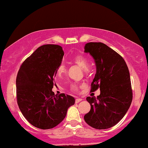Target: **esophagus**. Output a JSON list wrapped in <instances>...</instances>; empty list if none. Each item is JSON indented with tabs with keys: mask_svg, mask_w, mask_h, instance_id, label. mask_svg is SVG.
<instances>
[{
	"mask_svg": "<svg viewBox=\"0 0 148 148\" xmlns=\"http://www.w3.org/2000/svg\"><path fill=\"white\" fill-rule=\"evenodd\" d=\"M82 99H80V98H77V99H76V100H75V102L77 103H79V102H80V101H82Z\"/></svg>",
	"mask_w": 148,
	"mask_h": 148,
	"instance_id": "1",
	"label": "esophagus"
}]
</instances>
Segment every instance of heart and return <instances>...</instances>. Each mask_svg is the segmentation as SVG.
<instances>
[{
    "label": "heart",
    "instance_id": "heart-1",
    "mask_svg": "<svg viewBox=\"0 0 148 148\" xmlns=\"http://www.w3.org/2000/svg\"><path fill=\"white\" fill-rule=\"evenodd\" d=\"M72 61L74 62L76 64H77L79 67H81V69H84V70H87L88 68V66H89V62L87 60L86 57L83 56L79 55L76 56L75 57L73 58ZM66 69L64 67V64H60L56 69V74L58 76H61L63 73L65 72ZM71 89L73 90L74 91H77L78 90V87L76 85L72 84L71 86Z\"/></svg>",
    "mask_w": 148,
    "mask_h": 148
}]
</instances>
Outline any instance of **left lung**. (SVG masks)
Instances as JSON below:
<instances>
[{
    "instance_id": "obj_1",
    "label": "left lung",
    "mask_w": 148,
    "mask_h": 148,
    "mask_svg": "<svg viewBox=\"0 0 148 148\" xmlns=\"http://www.w3.org/2000/svg\"><path fill=\"white\" fill-rule=\"evenodd\" d=\"M84 49L92 56L96 65L90 91L100 89L99 96L86 98L91 108L84 120L97 130L111 128L123 119L132 101L128 67L121 56L101 42H89Z\"/></svg>"
}]
</instances>
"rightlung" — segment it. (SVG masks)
<instances>
[{
    "label": "right lung",
    "mask_w": 148,
    "mask_h": 148,
    "mask_svg": "<svg viewBox=\"0 0 148 148\" xmlns=\"http://www.w3.org/2000/svg\"><path fill=\"white\" fill-rule=\"evenodd\" d=\"M64 51L60 46H41L25 60L16 79V100L25 118L37 128L49 130L60 124L69 106L75 103L73 97L64 93L55 95L52 88L56 69Z\"/></svg>",
    "instance_id": "right-lung-1"
}]
</instances>
